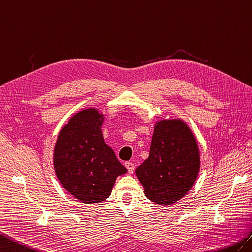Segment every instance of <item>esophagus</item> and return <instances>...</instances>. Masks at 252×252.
<instances>
[{"mask_svg":"<svg viewBox=\"0 0 252 252\" xmlns=\"http://www.w3.org/2000/svg\"><path fill=\"white\" fill-rule=\"evenodd\" d=\"M125 166H126V168H127L128 172H129L130 175H131V173L133 172V170H135V164L131 163V161H126Z\"/></svg>","mask_w":252,"mask_h":252,"instance_id":"34e87169","label":"esophagus"}]
</instances>
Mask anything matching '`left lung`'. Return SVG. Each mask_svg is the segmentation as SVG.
<instances>
[{"label": "left lung", "instance_id": "obj_1", "mask_svg": "<svg viewBox=\"0 0 252 252\" xmlns=\"http://www.w3.org/2000/svg\"><path fill=\"white\" fill-rule=\"evenodd\" d=\"M199 167V149L191 128L180 119H161L155 122L149 158L135 172L145 197L171 206L192 189Z\"/></svg>", "mask_w": 252, "mask_h": 252}]
</instances>
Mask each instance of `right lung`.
<instances>
[{"label":"right lung","mask_w":252,"mask_h":252,"mask_svg":"<svg viewBox=\"0 0 252 252\" xmlns=\"http://www.w3.org/2000/svg\"><path fill=\"white\" fill-rule=\"evenodd\" d=\"M104 114L98 109H83L61 128L54 148V169L61 186L84 204L107 199L117 177L127 169L104 142Z\"/></svg>","instance_id":"obj_1"}]
</instances>
